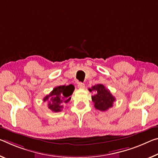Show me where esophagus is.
Instances as JSON below:
<instances>
[{"mask_svg": "<svg viewBox=\"0 0 158 158\" xmlns=\"http://www.w3.org/2000/svg\"><path fill=\"white\" fill-rule=\"evenodd\" d=\"M78 88L80 89H84L85 88V84L84 83H81V82H79L78 84Z\"/></svg>", "mask_w": 158, "mask_h": 158, "instance_id": "34e87169", "label": "esophagus"}]
</instances>
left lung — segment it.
<instances>
[{"instance_id": "obj_1", "label": "left lung", "mask_w": 158, "mask_h": 158, "mask_svg": "<svg viewBox=\"0 0 158 158\" xmlns=\"http://www.w3.org/2000/svg\"><path fill=\"white\" fill-rule=\"evenodd\" d=\"M89 90L91 92L92 91L96 92V94L91 96L92 101L94 102L96 109L101 111H106L113 106L115 98L102 84L95 85Z\"/></svg>"}]
</instances>
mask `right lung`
Instances as JSON below:
<instances>
[{
    "label": "right lung",
    "mask_w": 158,
    "mask_h": 158,
    "mask_svg": "<svg viewBox=\"0 0 158 158\" xmlns=\"http://www.w3.org/2000/svg\"><path fill=\"white\" fill-rule=\"evenodd\" d=\"M74 86L72 84L68 86H59L54 88L53 90L44 97V101L48 103V107L54 112H61L63 106L68 102L73 94Z\"/></svg>",
    "instance_id": "1"
}]
</instances>
